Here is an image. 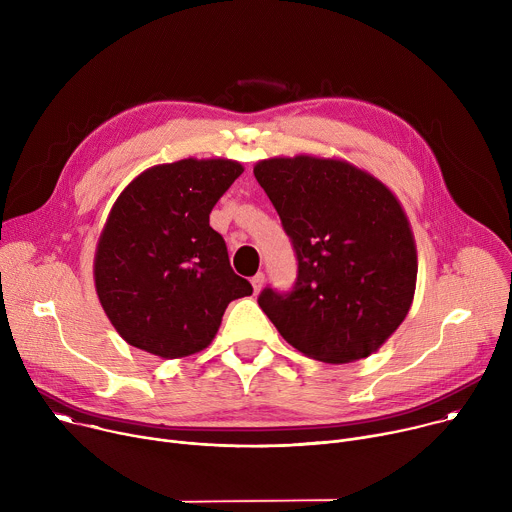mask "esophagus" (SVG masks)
Listing matches in <instances>:
<instances>
[{
    "label": "esophagus",
    "instance_id": "obj_1",
    "mask_svg": "<svg viewBox=\"0 0 512 512\" xmlns=\"http://www.w3.org/2000/svg\"><path fill=\"white\" fill-rule=\"evenodd\" d=\"M263 283H265V273H257L255 277H251V285H253V289H255V294H259Z\"/></svg>",
    "mask_w": 512,
    "mask_h": 512
}]
</instances>
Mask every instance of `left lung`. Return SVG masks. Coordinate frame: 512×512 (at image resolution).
I'll return each mask as SVG.
<instances>
[{
    "instance_id": "obj_1",
    "label": "left lung",
    "mask_w": 512,
    "mask_h": 512,
    "mask_svg": "<svg viewBox=\"0 0 512 512\" xmlns=\"http://www.w3.org/2000/svg\"><path fill=\"white\" fill-rule=\"evenodd\" d=\"M253 174L294 245L289 291L265 287L259 306L310 358H367L405 320L417 249L395 194L356 166L314 156L261 160Z\"/></svg>"
}]
</instances>
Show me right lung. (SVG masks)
Wrapping results in <instances>:
<instances>
[{
	"label": "right lung",
	"mask_w": 512,
	"mask_h": 512,
	"mask_svg": "<svg viewBox=\"0 0 512 512\" xmlns=\"http://www.w3.org/2000/svg\"><path fill=\"white\" fill-rule=\"evenodd\" d=\"M243 174L233 160L141 172L115 200L95 253L99 302L121 338L160 358L206 348L227 306L253 287L229 261L210 210Z\"/></svg>",
	"instance_id": "right-lung-1"
}]
</instances>
